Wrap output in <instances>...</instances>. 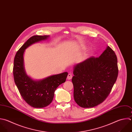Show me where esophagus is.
<instances>
[{"label":"esophagus","mask_w":132,"mask_h":132,"mask_svg":"<svg viewBox=\"0 0 132 132\" xmlns=\"http://www.w3.org/2000/svg\"><path fill=\"white\" fill-rule=\"evenodd\" d=\"M72 77H73V76H72V74H71V73H69V74H68V77H67V78L68 79H71L72 78Z\"/></svg>","instance_id":"34e87169"}]
</instances>
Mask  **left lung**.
Here are the masks:
<instances>
[{
    "instance_id": "1",
    "label": "left lung",
    "mask_w": 132,
    "mask_h": 132,
    "mask_svg": "<svg viewBox=\"0 0 132 132\" xmlns=\"http://www.w3.org/2000/svg\"><path fill=\"white\" fill-rule=\"evenodd\" d=\"M73 69L74 98L83 108L93 107L103 102L118 75L116 55L108 46L100 57H90Z\"/></svg>"
}]
</instances>
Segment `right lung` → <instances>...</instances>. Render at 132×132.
Returning <instances> with one entry per match:
<instances>
[{"mask_svg":"<svg viewBox=\"0 0 132 132\" xmlns=\"http://www.w3.org/2000/svg\"><path fill=\"white\" fill-rule=\"evenodd\" d=\"M49 36H34L30 38L17 52L13 65L15 83L25 101L34 108H43L50 105L57 88L64 82L68 72L53 75L41 80H36L28 76L24 65L25 50L32 44L47 40Z\"/></svg>","mask_w":132,"mask_h":132,"instance_id":"right-lung-1","label":"right lung"}]
</instances>
